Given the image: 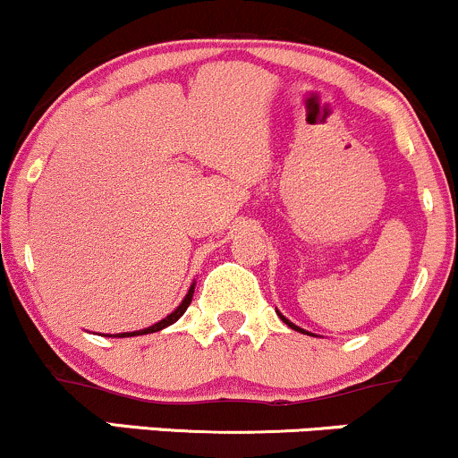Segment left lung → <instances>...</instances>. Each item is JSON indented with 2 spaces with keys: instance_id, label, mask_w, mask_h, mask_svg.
<instances>
[{
  "instance_id": "8db88e82",
  "label": "left lung",
  "mask_w": 458,
  "mask_h": 458,
  "mask_svg": "<svg viewBox=\"0 0 458 458\" xmlns=\"http://www.w3.org/2000/svg\"><path fill=\"white\" fill-rule=\"evenodd\" d=\"M276 313H279V311H276ZM279 318H281V320H284V322H285V325H287V327H290V328H294V331H301V333H307V331H305V328H301V327H296V325H292V322H290V320H287V318H285V316H281V313H279ZM307 335H311V333H307Z\"/></svg>"
}]
</instances>
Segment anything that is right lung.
Returning a JSON list of instances; mask_svg holds the SVG:
<instances>
[{"label": "right lung", "instance_id": "1", "mask_svg": "<svg viewBox=\"0 0 458 458\" xmlns=\"http://www.w3.org/2000/svg\"><path fill=\"white\" fill-rule=\"evenodd\" d=\"M192 294H194V284L190 285L188 294H186V298H183V301H182V305H179L177 310H174L173 313H168V316L164 318V320L156 322V325H153V327H148V328H142V331H133V333H118V335H114V337H133V335H147V333H156V331H162V328L171 327L173 322H177L179 318H182L183 313H186L188 305H190V302H192ZM110 337H112V335H110Z\"/></svg>", "mask_w": 458, "mask_h": 458}]
</instances>
